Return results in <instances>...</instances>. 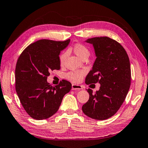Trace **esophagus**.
<instances>
[{"mask_svg": "<svg viewBox=\"0 0 148 148\" xmlns=\"http://www.w3.org/2000/svg\"><path fill=\"white\" fill-rule=\"evenodd\" d=\"M83 88L81 85H78V84H72V90H82Z\"/></svg>", "mask_w": 148, "mask_h": 148, "instance_id": "esophagus-1", "label": "esophagus"}]
</instances>
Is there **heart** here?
I'll list each match as a JSON object with an SVG mask.
<instances>
[{
	"label": "heart",
	"instance_id": "b5f03b06",
	"mask_svg": "<svg viewBox=\"0 0 148 148\" xmlns=\"http://www.w3.org/2000/svg\"><path fill=\"white\" fill-rule=\"evenodd\" d=\"M72 51L79 57L81 59L84 60L86 58H88L90 55V51L89 49L86 45L82 43H76L72 47ZM67 57V53L64 52L60 56V64H63L65 61L66 58ZM84 70H77V71H71L69 72L66 74V78L69 80L73 82H78L81 80L85 74Z\"/></svg>",
	"mask_w": 148,
	"mask_h": 148
}]
</instances>
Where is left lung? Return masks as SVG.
<instances>
[{
    "label": "left lung",
    "mask_w": 148,
    "mask_h": 148,
    "mask_svg": "<svg viewBox=\"0 0 148 148\" xmlns=\"http://www.w3.org/2000/svg\"><path fill=\"white\" fill-rule=\"evenodd\" d=\"M86 42L93 45L96 59L87 75L86 84H100L82 106L84 114L91 119L103 121L113 116L120 109L130 86L131 70L128 56L121 45L108 37H93Z\"/></svg>",
    "instance_id": "left-lung-1"
}]
</instances>
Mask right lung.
I'll use <instances>...</instances> for the list:
<instances>
[{"label": "right lung", "mask_w": 148, "mask_h": 148, "mask_svg": "<svg viewBox=\"0 0 148 148\" xmlns=\"http://www.w3.org/2000/svg\"><path fill=\"white\" fill-rule=\"evenodd\" d=\"M70 41L41 39L27 47L18 58L15 70L16 93L33 119L43 120L53 116L63 97L71 90V83L64 79L56 86L47 81L51 70L60 69V53Z\"/></svg>", "instance_id": "1"}]
</instances>
